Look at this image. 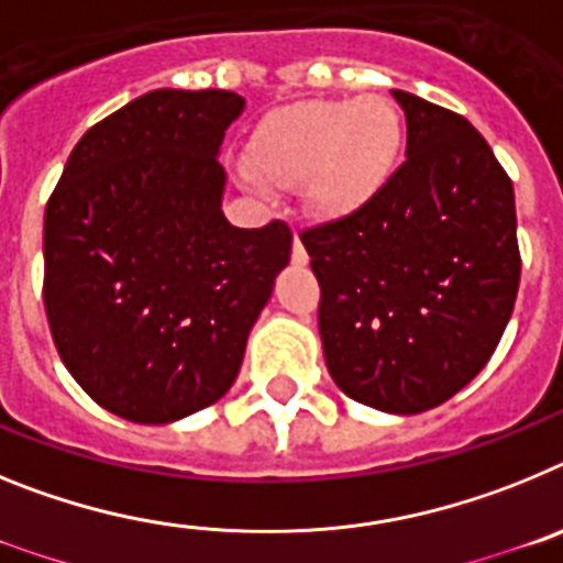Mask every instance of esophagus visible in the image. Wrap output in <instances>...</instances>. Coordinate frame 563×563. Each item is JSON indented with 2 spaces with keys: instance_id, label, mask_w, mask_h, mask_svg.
Listing matches in <instances>:
<instances>
[{
  "instance_id": "1",
  "label": "esophagus",
  "mask_w": 563,
  "mask_h": 563,
  "mask_svg": "<svg viewBox=\"0 0 563 563\" xmlns=\"http://www.w3.org/2000/svg\"><path fill=\"white\" fill-rule=\"evenodd\" d=\"M307 262H310V256H307L305 245H301V239H298V236H292V265L305 267Z\"/></svg>"
}]
</instances>
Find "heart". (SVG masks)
I'll return each mask as SVG.
<instances>
[{
  "instance_id": "obj_1",
  "label": "heart",
  "mask_w": 563,
  "mask_h": 563,
  "mask_svg": "<svg viewBox=\"0 0 563 563\" xmlns=\"http://www.w3.org/2000/svg\"><path fill=\"white\" fill-rule=\"evenodd\" d=\"M406 123L389 98L298 101L271 112L247 141V172L271 188L305 183L318 220H350L386 191L400 168Z\"/></svg>"
}]
</instances>
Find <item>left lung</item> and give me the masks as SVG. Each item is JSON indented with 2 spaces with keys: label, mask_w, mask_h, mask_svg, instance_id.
Wrapping results in <instances>:
<instances>
[{
  "label": "left lung",
  "mask_w": 563,
  "mask_h": 563,
  "mask_svg": "<svg viewBox=\"0 0 563 563\" xmlns=\"http://www.w3.org/2000/svg\"><path fill=\"white\" fill-rule=\"evenodd\" d=\"M406 163L341 222L301 233L321 285L318 332L338 389L420 415L474 380L519 292L514 183L462 114L391 89Z\"/></svg>",
  "instance_id": "1"
}]
</instances>
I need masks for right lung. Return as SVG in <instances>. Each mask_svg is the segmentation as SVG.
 I'll list each match as a JSON object with an SVG mask.
<instances>
[{"label":"right lung","instance_id":"1","mask_svg":"<svg viewBox=\"0 0 563 563\" xmlns=\"http://www.w3.org/2000/svg\"><path fill=\"white\" fill-rule=\"evenodd\" d=\"M245 98L154 89L87 129L44 211V310L69 375L146 426L233 386L287 267L285 222L233 228L220 146Z\"/></svg>","mask_w":563,"mask_h":563}]
</instances>
